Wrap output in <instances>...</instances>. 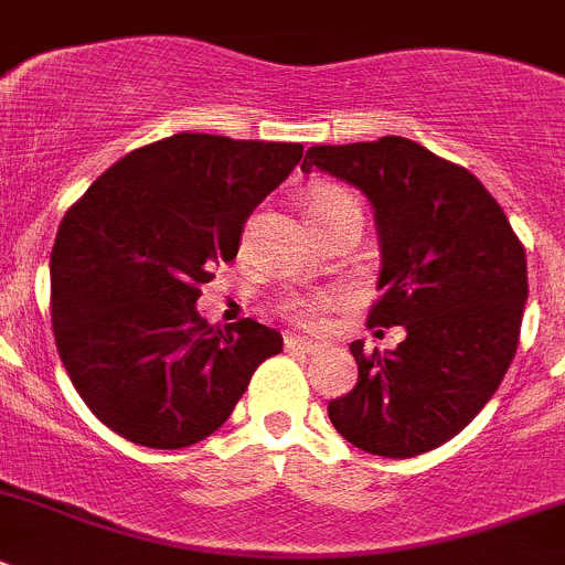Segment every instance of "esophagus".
<instances>
[{"label": "esophagus", "mask_w": 565, "mask_h": 565, "mask_svg": "<svg viewBox=\"0 0 565 565\" xmlns=\"http://www.w3.org/2000/svg\"><path fill=\"white\" fill-rule=\"evenodd\" d=\"M287 348L289 350H298V353H317V350H320L322 344L311 342V339H306V337H295V333H289V337H287Z\"/></svg>", "instance_id": "34e87169"}]
</instances>
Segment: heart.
Masks as SVG:
<instances>
[{
    "mask_svg": "<svg viewBox=\"0 0 565 565\" xmlns=\"http://www.w3.org/2000/svg\"><path fill=\"white\" fill-rule=\"evenodd\" d=\"M348 199H353V195L342 188H333V184H326V188L315 190V195L309 199L311 221L322 217L333 204ZM326 309H328V298H322V295H295V298H289L287 303H284V311H287L289 317H295L298 322H303V326H320L322 317H326Z\"/></svg>",
    "mask_w": 565,
    "mask_h": 565,
    "instance_id": "b5f03b06",
    "label": "heart"
}]
</instances>
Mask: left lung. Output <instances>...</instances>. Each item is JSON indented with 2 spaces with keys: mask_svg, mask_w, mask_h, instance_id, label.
Returning a JSON list of instances; mask_svg holds the SVG:
<instances>
[{
  "mask_svg": "<svg viewBox=\"0 0 565 565\" xmlns=\"http://www.w3.org/2000/svg\"><path fill=\"white\" fill-rule=\"evenodd\" d=\"M370 199L381 237V298L366 326H403L388 353L350 344L359 383L328 403L359 450L414 458L445 445L494 397L527 300V256L494 195L405 137L311 146L303 160Z\"/></svg>",
  "mask_w": 565,
  "mask_h": 565,
  "instance_id": "left-lung-1",
  "label": "left lung"
}]
</instances>
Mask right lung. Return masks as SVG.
<instances>
[{
	"label": "right lung",
	"instance_id": "right-lung-1",
	"mask_svg": "<svg viewBox=\"0 0 565 565\" xmlns=\"http://www.w3.org/2000/svg\"><path fill=\"white\" fill-rule=\"evenodd\" d=\"M300 157V143L182 131L120 157L65 212L52 248L54 342L109 430L154 450L195 445L281 353L278 331L210 326L195 300Z\"/></svg>",
	"mask_w": 565,
	"mask_h": 565
}]
</instances>
